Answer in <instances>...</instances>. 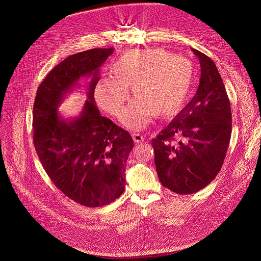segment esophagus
I'll list each match as a JSON object with an SVG mask.
<instances>
[{
	"label": "esophagus",
	"instance_id": "esophagus-1",
	"mask_svg": "<svg viewBox=\"0 0 261 261\" xmlns=\"http://www.w3.org/2000/svg\"><path fill=\"white\" fill-rule=\"evenodd\" d=\"M133 140L135 143H143L144 142V137L140 134H133Z\"/></svg>",
	"mask_w": 261,
	"mask_h": 261
}]
</instances>
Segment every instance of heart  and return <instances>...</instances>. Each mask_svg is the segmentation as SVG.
<instances>
[{"label": "heart", "mask_w": 261, "mask_h": 261, "mask_svg": "<svg viewBox=\"0 0 261 261\" xmlns=\"http://www.w3.org/2000/svg\"><path fill=\"white\" fill-rule=\"evenodd\" d=\"M111 77L101 79L95 89L98 106L119 116L132 88L136 97L125 108L121 122L130 129L145 128L153 114L169 116L180 109L194 82L190 60L160 49L130 50L110 66Z\"/></svg>", "instance_id": "obj_1"}]
</instances>
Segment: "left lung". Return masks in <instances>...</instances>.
Listing matches in <instances>:
<instances>
[{"label":"left lung","instance_id":"left-lung-1","mask_svg":"<svg viewBox=\"0 0 261 261\" xmlns=\"http://www.w3.org/2000/svg\"><path fill=\"white\" fill-rule=\"evenodd\" d=\"M192 51L201 66L197 93L152 140L160 182L182 195L200 191L217 175L231 134L230 104L217 67L205 54Z\"/></svg>","mask_w":261,"mask_h":261}]
</instances>
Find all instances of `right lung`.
Returning a JSON list of instances; mask_svg holds the SVG:
<instances>
[{
  "label": "right lung",
  "instance_id": "add662e5",
  "mask_svg": "<svg viewBox=\"0 0 261 261\" xmlns=\"http://www.w3.org/2000/svg\"><path fill=\"white\" fill-rule=\"evenodd\" d=\"M113 51L68 56L40 85L34 104V144L46 172L62 193L87 207L107 205L123 193L134 148L130 135L102 116L94 99L100 67ZM81 77H92L88 100L79 117L63 119L58 107Z\"/></svg>",
  "mask_w": 261,
  "mask_h": 261
}]
</instances>
